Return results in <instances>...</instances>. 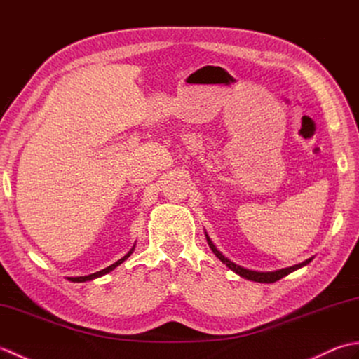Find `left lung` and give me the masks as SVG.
<instances>
[{"mask_svg":"<svg viewBox=\"0 0 359 359\" xmlns=\"http://www.w3.org/2000/svg\"><path fill=\"white\" fill-rule=\"evenodd\" d=\"M207 241H208L210 248L212 250V253H215V255L220 259V261H222V262L228 266V269L233 270L234 273H238L239 276H242V278L250 279V280H255V282H265V284H271V282H276V280L282 279L284 276H287V274H290L292 271H294V270H297V269H301V266H304V265H307V264L311 261V259H307V261H304L302 264L288 266V269H282V270H278V271H266V273L251 271V270L243 269V266L236 265L234 262L230 261V259H226V257H225L222 253H220V251L215 247V243L211 242V239L208 238V234H207Z\"/></svg>","mask_w":359,"mask_h":359,"instance_id":"1","label":"left lung"}]
</instances>
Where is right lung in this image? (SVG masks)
<instances>
[{
  "instance_id": "add662e5",
  "label": "right lung",
  "mask_w": 359,
  "mask_h": 359,
  "mask_svg": "<svg viewBox=\"0 0 359 359\" xmlns=\"http://www.w3.org/2000/svg\"><path fill=\"white\" fill-rule=\"evenodd\" d=\"M133 250H134V247H133ZM133 250L129 251V253L126 255V256H123L121 259H118V261L116 262V264H112V265H109V266H106V269H103V270H100V271H97V273H93V274H88V276H80V278H69V280H72V282H85V280H90V279H95V278H100V276H103V274H106V273H109L111 270H114L116 269L117 265H120L121 262L125 261V259H128L129 256H131V253H133Z\"/></svg>"
}]
</instances>
